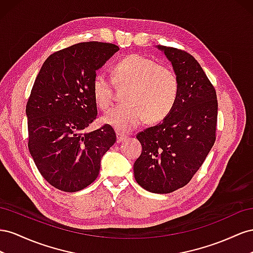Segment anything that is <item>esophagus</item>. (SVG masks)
<instances>
[{
	"label": "esophagus",
	"mask_w": 253,
	"mask_h": 253,
	"mask_svg": "<svg viewBox=\"0 0 253 253\" xmlns=\"http://www.w3.org/2000/svg\"><path fill=\"white\" fill-rule=\"evenodd\" d=\"M126 139V135L125 134H123V133H121V132H118L117 133V142L118 143H120V142H122V141H124Z\"/></svg>",
	"instance_id": "esophagus-1"
}]
</instances>
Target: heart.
<instances>
[{
	"mask_svg": "<svg viewBox=\"0 0 253 253\" xmlns=\"http://www.w3.org/2000/svg\"><path fill=\"white\" fill-rule=\"evenodd\" d=\"M111 73L112 81L100 72L94 75L92 94L99 109L107 111L113 103V84L117 86H127L124 92L126 102L103 118L104 123L118 131H130L145 118L149 122L162 121L174 108L179 93V81L170 68L135 54L115 63Z\"/></svg>",
	"mask_w": 253,
	"mask_h": 253,
	"instance_id": "1",
	"label": "heart"
}]
</instances>
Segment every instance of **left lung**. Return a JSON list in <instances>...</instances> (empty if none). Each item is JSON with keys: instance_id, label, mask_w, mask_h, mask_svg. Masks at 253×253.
Masks as SVG:
<instances>
[{"instance_id": "8db88e82", "label": "left lung", "mask_w": 253, "mask_h": 253, "mask_svg": "<svg viewBox=\"0 0 253 253\" xmlns=\"http://www.w3.org/2000/svg\"><path fill=\"white\" fill-rule=\"evenodd\" d=\"M179 81L170 113L156 126L136 134L142 154L133 164L135 181L143 189L168 194L191 181L216 139L217 96L198 61L185 50L158 45Z\"/></svg>"}]
</instances>
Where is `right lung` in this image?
Here are the masks:
<instances>
[{
  "label": "right lung",
  "instance_id": "right-lung-1",
  "mask_svg": "<svg viewBox=\"0 0 253 253\" xmlns=\"http://www.w3.org/2000/svg\"><path fill=\"white\" fill-rule=\"evenodd\" d=\"M119 49L112 43H77L49 55L36 77L26 105L27 145L42 177L60 191L90 185L117 141L110 125L86 128L97 118L93 77Z\"/></svg>",
  "mask_w": 253,
  "mask_h": 253
}]
</instances>
